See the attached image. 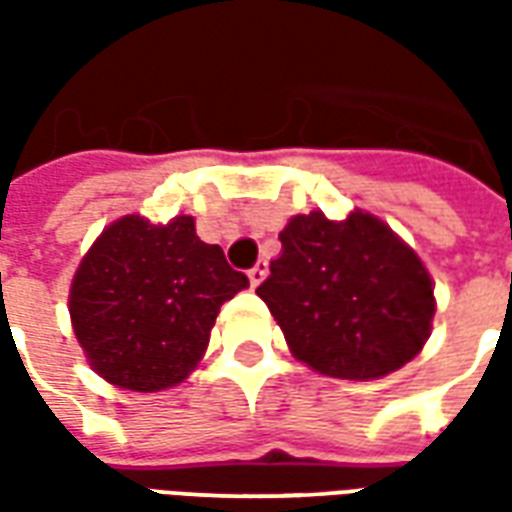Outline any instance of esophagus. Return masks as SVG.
I'll return each mask as SVG.
<instances>
[{
  "mask_svg": "<svg viewBox=\"0 0 512 512\" xmlns=\"http://www.w3.org/2000/svg\"><path fill=\"white\" fill-rule=\"evenodd\" d=\"M266 274H268V263L266 260H257L255 266L249 268V282H252V288H257V285L266 279Z\"/></svg>",
  "mask_w": 512,
  "mask_h": 512,
  "instance_id": "obj_1",
  "label": "esophagus"
}]
</instances>
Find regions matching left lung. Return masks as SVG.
<instances>
[{"instance_id": "1", "label": "left lung", "mask_w": 512, "mask_h": 512, "mask_svg": "<svg viewBox=\"0 0 512 512\" xmlns=\"http://www.w3.org/2000/svg\"><path fill=\"white\" fill-rule=\"evenodd\" d=\"M257 296L290 351L332 378L395 373L422 351L433 321V282L411 249L370 213L343 222L293 216Z\"/></svg>"}]
</instances>
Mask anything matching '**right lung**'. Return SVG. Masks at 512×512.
<instances>
[{
  "instance_id": "obj_1",
  "label": "right lung",
  "mask_w": 512,
  "mask_h": 512,
  "mask_svg": "<svg viewBox=\"0 0 512 512\" xmlns=\"http://www.w3.org/2000/svg\"><path fill=\"white\" fill-rule=\"evenodd\" d=\"M244 288L246 274L230 268L222 246L197 238L191 216H123L73 277V332L109 384L158 392L189 376L219 307Z\"/></svg>"
}]
</instances>
